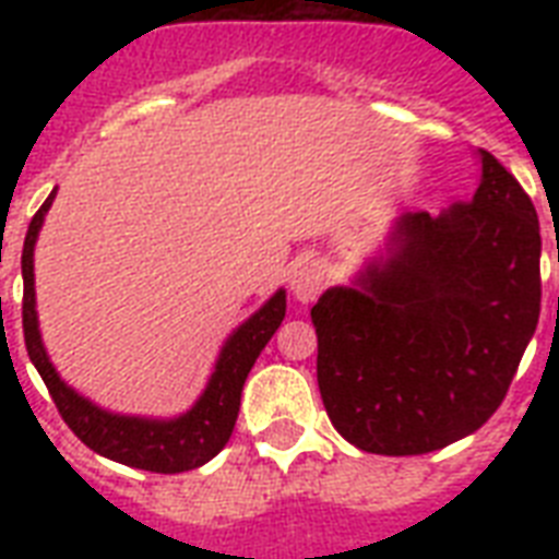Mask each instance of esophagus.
Returning <instances> with one entry per match:
<instances>
[{
  "label": "esophagus",
  "instance_id": "esophagus-1",
  "mask_svg": "<svg viewBox=\"0 0 559 559\" xmlns=\"http://www.w3.org/2000/svg\"><path fill=\"white\" fill-rule=\"evenodd\" d=\"M324 284V270L319 261H296L293 263V270H289V289L296 293L298 301H313L319 293H322Z\"/></svg>",
  "mask_w": 559,
  "mask_h": 559
}]
</instances>
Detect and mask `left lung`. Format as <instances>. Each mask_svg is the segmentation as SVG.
<instances>
[{
  "label": "left lung",
  "instance_id": "1",
  "mask_svg": "<svg viewBox=\"0 0 559 559\" xmlns=\"http://www.w3.org/2000/svg\"><path fill=\"white\" fill-rule=\"evenodd\" d=\"M469 202L408 211L385 261L310 310L336 432L377 455L461 441L502 406L539 322V219L493 153Z\"/></svg>",
  "mask_w": 559,
  "mask_h": 559
}]
</instances>
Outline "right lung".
I'll return each instance as SVG.
<instances>
[{
    "label": "right lung",
    "mask_w": 559,
    "mask_h": 559,
    "mask_svg": "<svg viewBox=\"0 0 559 559\" xmlns=\"http://www.w3.org/2000/svg\"><path fill=\"white\" fill-rule=\"evenodd\" d=\"M51 200H55V191L48 193V200L34 214L28 235H25V246H22V284H25V289H22V333H25V348H28L31 362L46 382L57 412L90 450H95L104 459L118 461V464L151 469V473H186V469L202 467L231 438L237 412H240L243 382L252 371L254 359L261 357V350L272 340V333L278 331V324L284 322L287 293L278 289L258 313L249 316L228 336L223 350H219L209 385L186 415L170 417V420H153V417L104 412L57 377L55 366L46 357L43 340H39L37 310H34V305H37L34 301V243H37L46 211L51 209Z\"/></svg>",
    "instance_id": "right-lung-1"
}]
</instances>
